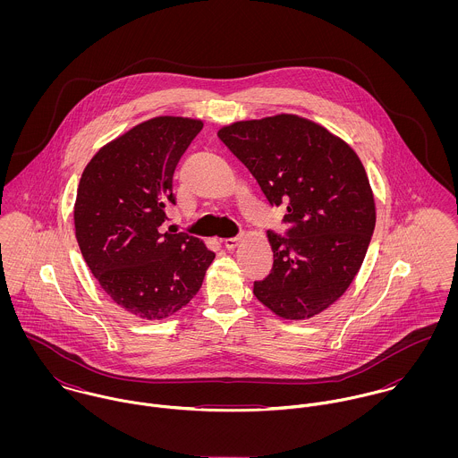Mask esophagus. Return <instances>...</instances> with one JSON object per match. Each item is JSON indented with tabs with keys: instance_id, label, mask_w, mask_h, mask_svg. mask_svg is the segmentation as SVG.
Returning a JSON list of instances; mask_svg holds the SVG:
<instances>
[{
	"instance_id": "1",
	"label": "esophagus",
	"mask_w": 458,
	"mask_h": 458,
	"mask_svg": "<svg viewBox=\"0 0 458 458\" xmlns=\"http://www.w3.org/2000/svg\"><path fill=\"white\" fill-rule=\"evenodd\" d=\"M240 240H242L240 236H234V238H225V240H224V245H225V249L233 250V249H236V247H238Z\"/></svg>"
}]
</instances>
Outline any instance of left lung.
<instances>
[{"instance_id": "8db88e82", "label": "left lung", "mask_w": 458, "mask_h": 458, "mask_svg": "<svg viewBox=\"0 0 458 458\" xmlns=\"http://www.w3.org/2000/svg\"><path fill=\"white\" fill-rule=\"evenodd\" d=\"M218 137L269 204L287 208V236L267 231L273 269L254 282L256 298L287 321L321 314L354 280L376 227L374 194L360 157L323 125L296 114L236 122Z\"/></svg>"}]
</instances>
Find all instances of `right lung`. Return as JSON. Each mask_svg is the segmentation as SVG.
Instances as JSON below:
<instances>
[{"mask_svg":"<svg viewBox=\"0 0 458 458\" xmlns=\"http://www.w3.org/2000/svg\"><path fill=\"white\" fill-rule=\"evenodd\" d=\"M200 120L157 116L102 146L82 171L73 225L81 254L107 296L148 321L183 309L215 254L185 233H160L174 169Z\"/></svg>","mask_w":458,"mask_h":458,"instance_id":"1","label":"right lung"}]
</instances>
